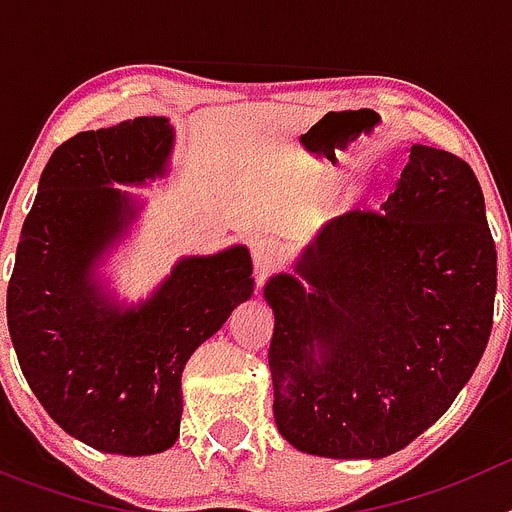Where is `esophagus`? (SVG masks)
<instances>
[{"label": "esophagus", "mask_w": 512, "mask_h": 512, "mask_svg": "<svg viewBox=\"0 0 512 512\" xmlns=\"http://www.w3.org/2000/svg\"><path fill=\"white\" fill-rule=\"evenodd\" d=\"M251 259H253V274L259 279V284L269 277L271 271L277 269V241L271 238H256L251 243Z\"/></svg>", "instance_id": "34e87169"}]
</instances>
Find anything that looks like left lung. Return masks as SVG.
<instances>
[{
    "label": "left lung",
    "instance_id": "8db88e82",
    "mask_svg": "<svg viewBox=\"0 0 512 512\" xmlns=\"http://www.w3.org/2000/svg\"><path fill=\"white\" fill-rule=\"evenodd\" d=\"M382 212L333 217L266 279L274 420L297 451L382 459L456 400L492 330L497 253L461 158L410 146Z\"/></svg>",
    "mask_w": 512,
    "mask_h": 512
}]
</instances>
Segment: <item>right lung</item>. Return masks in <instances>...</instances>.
<instances>
[{
    "label": "right lung",
    "mask_w": 512,
    "mask_h": 512,
    "mask_svg": "<svg viewBox=\"0 0 512 512\" xmlns=\"http://www.w3.org/2000/svg\"><path fill=\"white\" fill-rule=\"evenodd\" d=\"M169 117H135L53 151L25 217L7 325L30 390L69 436L104 454L171 449L182 372L253 295L243 243L182 256L146 297L120 295L112 259L133 241L143 194L171 174Z\"/></svg>",
    "instance_id": "add662e5"
}]
</instances>
